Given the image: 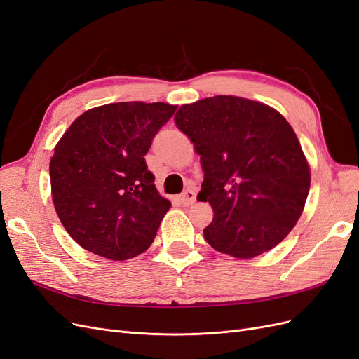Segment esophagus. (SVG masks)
I'll use <instances>...</instances> for the list:
<instances>
[{
	"mask_svg": "<svg viewBox=\"0 0 359 359\" xmlns=\"http://www.w3.org/2000/svg\"><path fill=\"white\" fill-rule=\"evenodd\" d=\"M178 201H180V203L186 205V206L191 205L194 201H196V193H194L193 190H186L182 194H180Z\"/></svg>",
	"mask_w": 359,
	"mask_h": 359,
	"instance_id": "34e87169",
	"label": "esophagus"
}]
</instances>
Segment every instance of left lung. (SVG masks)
<instances>
[{
	"mask_svg": "<svg viewBox=\"0 0 359 359\" xmlns=\"http://www.w3.org/2000/svg\"><path fill=\"white\" fill-rule=\"evenodd\" d=\"M175 123L201 156L198 201L214 211L206 243L250 259L283 241L310 190L309 163L283 115L243 97L215 95L182 104Z\"/></svg>",
	"mask_w": 359,
	"mask_h": 359,
	"instance_id": "left-lung-1",
	"label": "left lung"
}]
</instances>
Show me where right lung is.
Here are the masks:
<instances>
[{
	"label": "right lung",
	"instance_id": "1",
	"mask_svg": "<svg viewBox=\"0 0 359 359\" xmlns=\"http://www.w3.org/2000/svg\"><path fill=\"white\" fill-rule=\"evenodd\" d=\"M177 106L123 102L83 112L50 158L52 199L62 226L88 252L132 259L154 241L170 202L145 154Z\"/></svg>",
	"mask_w": 359,
	"mask_h": 359
}]
</instances>
